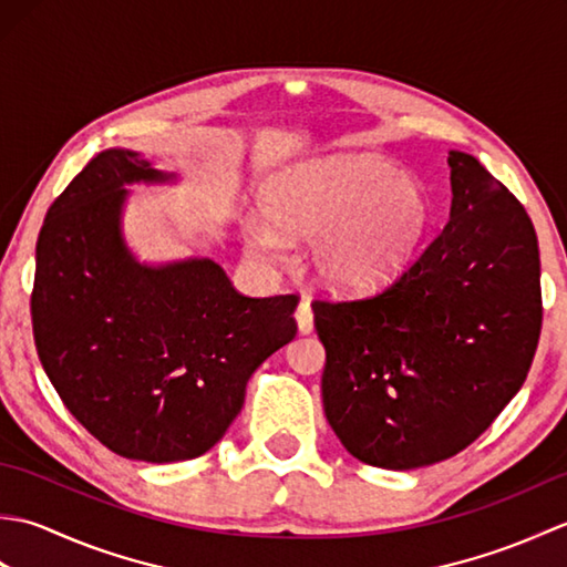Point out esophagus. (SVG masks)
Returning <instances> with one entry per match:
<instances>
[{
	"label": "esophagus",
	"mask_w": 567,
	"mask_h": 567,
	"mask_svg": "<svg viewBox=\"0 0 567 567\" xmlns=\"http://www.w3.org/2000/svg\"><path fill=\"white\" fill-rule=\"evenodd\" d=\"M295 319H297V329H299V333H311V329H315V317H311V307H309V302H302L297 307V315H295Z\"/></svg>",
	"instance_id": "1"
}]
</instances>
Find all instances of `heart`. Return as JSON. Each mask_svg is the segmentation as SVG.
<instances>
[{
	"label": "heart",
	"mask_w": 567,
	"mask_h": 567,
	"mask_svg": "<svg viewBox=\"0 0 567 567\" xmlns=\"http://www.w3.org/2000/svg\"><path fill=\"white\" fill-rule=\"evenodd\" d=\"M262 207L278 231L311 238V270L336 292L394 280L416 258L433 221L429 187L378 155H331L287 167L265 187ZM260 216L244 221L250 258H282V238Z\"/></svg>",
	"instance_id": "obj_1"
}]
</instances>
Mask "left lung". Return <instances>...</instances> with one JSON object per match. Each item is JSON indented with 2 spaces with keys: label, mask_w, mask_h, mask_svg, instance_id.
Wrapping results in <instances>:
<instances>
[{
  "label": "left lung",
  "mask_w": 567,
  "mask_h": 567,
  "mask_svg": "<svg viewBox=\"0 0 567 567\" xmlns=\"http://www.w3.org/2000/svg\"><path fill=\"white\" fill-rule=\"evenodd\" d=\"M451 221L388 290L315 302L323 412L358 461L414 470L467 449L522 390L540 336L538 238L477 158L449 153Z\"/></svg>",
  "instance_id": "obj_1"
}]
</instances>
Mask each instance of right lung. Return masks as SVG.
Instances as JSON below:
<instances>
[{
  "label": "right lung",
  "mask_w": 567,
  "mask_h": 567,
  "mask_svg": "<svg viewBox=\"0 0 567 567\" xmlns=\"http://www.w3.org/2000/svg\"><path fill=\"white\" fill-rule=\"evenodd\" d=\"M175 179L136 151H102L35 244L31 319L48 380L94 439L146 463L219 443L248 378L297 333L295 295H240L212 258L151 265L131 252L126 187Z\"/></svg>",
  "instance_id": "1"
}]
</instances>
